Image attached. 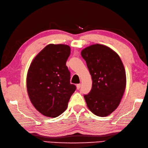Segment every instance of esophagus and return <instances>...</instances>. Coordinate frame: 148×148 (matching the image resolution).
Wrapping results in <instances>:
<instances>
[{
	"mask_svg": "<svg viewBox=\"0 0 148 148\" xmlns=\"http://www.w3.org/2000/svg\"><path fill=\"white\" fill-rule=\"evenodd\" d=\"M80 84H77V90H79V89L80 88Z\"/></svg>",
	"mask_w": 148,
	"mask_h": 148,
	"instance_id": "1",
	"label": "esophagus"
}]
</instances>
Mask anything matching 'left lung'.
<instances>
[{"mask_svg": "<svg viewBox=\"0 0 148 148\" xmlns=\"http://www.w3.org/2000/svg\"><path fill=\"white\" fill-rule=\"evenodd\" d=\"M81 55L93 80L90 92L84 95L87 106L95 115L106 116L117 108L126 89L123 63L116 52L99 44L84 48Z\"/></svg>", "mask_w": 148, "mask_h": 148, "instance_id": "1", "label": "left lung"}]
</instances>
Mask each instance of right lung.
Listing matches in <instances>:
<instances>
[{"mask_svg":"<svg viewBox=\"0 0 148 148\" xmlns=\"http://www.w3.org/2000/svg\"><path fill=\"white\" fill-rule=\"evenodd\" d=\"M70 47L49 44L31 63L27 75V91L36 110L43 115L56 117L64 111L76 86L70 84L66 61Z\"/></svg>","mask_w":148,"mask_h":148,"instance_id":"right-lung-1","label":"right lung"}]
</instances>
